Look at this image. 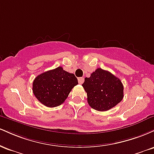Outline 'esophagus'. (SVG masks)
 <instances>
[{
    "label": "esophagus",
    "instance_id": "esophagus-1",
    "mask_svg": "<svg viewBox=\"0 0 154 154\" xmlns=\"http://www.w3.org/2000/svg\"><path fill=\"white\" fill-rule=\"evenodd\" d=\"M83 82H84V78H83V77H79V78H78V82L79 83V84L82 85Z\"/></svg>",
    "mask_w": 154,
    "mask_h": 154
}]
</instances>
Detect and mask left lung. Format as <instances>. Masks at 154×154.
I'll return each mask as SVG.
<instances>
[{"label": "left lung", "instance_id": "obj_1", "mask_svg": "<svg viewBox=\"0 0 154 154\" xmlns=\"http://www.w3.org/2000/svg\"><path fill=\"white\" fill-rule=\"evenodd\" d=\"M88 95L90 106L99 111L114 107L122 100L124 87L121 80L111 73L98 68L82 85Z\"/></svg>", "mask_w": 154, "mask_h": 154}]
</instances>
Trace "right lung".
Returning <instances> with one entry per match:
<instances>
[{
  "label": "right lung",
  "mask_w": 154,
  "mask_h": 154,
  "mask_svg": "<svg viewBox=\"0 0 154 154\" xmlns=\"http://www.w3.org/2000/svg\"><path fill=\"white\" fill-rule=\"evenodd\" d=\"M78 84L74 74L59 66L35 77L32 91L39 101L47 107H56L63 103L72 89Z\"/></svg>",
  "instance_id": "obj_1"
}]
</instances>
